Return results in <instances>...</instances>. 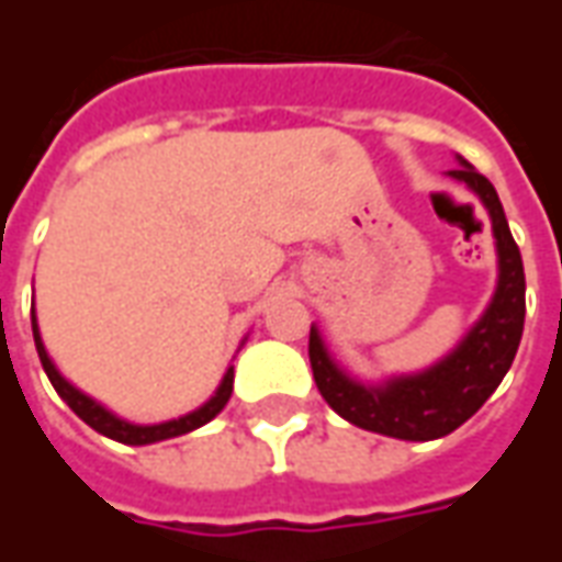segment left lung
Returning <instances> with one entry per match:
<instances>
[{
  "label": "left lung",
  "mask_w": 562,
  "mask_h": 562,
  "mask_svg": "<svg viewBox=\"0 0 562 562\" xmlns=\"http://www.w3.org/2000/svg\"><path fill=\"white\" fill-rule=\"evenodd\" d=\"M463 180L491 213L499 256V282L482 322L467 334L446 361H439L418 376L391 379L389 385H361L330 361L318 330H310V364L322 397L337 415L355 427L373 434L427 442L458 430L460 424L482 409V403L496 391L508 373L524 334V261L515 237L508 232L506 213L491 180L463 161L451 171Z\"/></svg>",
  "instance_id": "8db88e82"
}]
</instances>
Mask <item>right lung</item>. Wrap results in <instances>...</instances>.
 <instances>
[{"label": "right lung", "mask_w": 562, "mask_h": 562, "mask_svg": "<svg viewBox=\"0 0 562 562\" xmlns=\"http://www.w3.org/2000/svg\"><path fill=\"white\" fill-rule=\"evenodd\" d=\"M32 334H35V349H38V358H42L44 373L50 379V385L56 389V394L71 406V413L90 424L92 430H99L102 436H111L116 442H126V446H149V442H159V439H171V436L189 434V430H195L201 424H207L210 418H216V415L225 409L228 397H232L234 370L228 367V373L222 379V385L216 389V394H213L201 409H195V413H189L183 415V418H173V422L165 424H128L123 422V418H116V415L108 413L104 406H99L92 397H87L83 391H78L75 385H68L66 379L59 376V370L54 367V361L44 352L42 334H38V325H35V313H32Z\"/></svg>", "instance_id": "obj_1"}]
</instances>
